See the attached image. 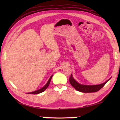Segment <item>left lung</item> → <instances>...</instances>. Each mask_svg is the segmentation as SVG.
Segmentation results:
<instances>
[{
    "label": "left lung",
    "mask_w": 120,
    "mask_h": 120,
    "mask_svg": "<svg viewBox=\"0 0 120 120\" xmlns=\"http://www.w3.org/2000/svg\"><path fill=\"white\" fill-rule=\"evenodd\" d=\"M107 80L106 82L103 83V84L97 85H82L77 82L76 80L74 79L73 78L72 74L69 78V82L70 84L71 85L72 87H74L75 89L79 91V92H82V93H94L96 92L97 91L102 88V87L104 86V85L106 84L107 82L110 79Z\"/></svg>",
    "instance_id": "obj_1"
}]
</instances>
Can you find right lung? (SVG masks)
Instances as JSON below:
<instances>
[{"mask_svg":"<svg viewBox=\"0 0 120 120\" xmlns=\"http://www.w3.org/2000/svg\"><path fill=\"white\" fill-rule=\"evenodd\" d=\"M52 76H53V75H52ZM52 76H51V77L49 79L47 83H46L45 86H43V87H42V88H41L40 89H38V90H36V91H34V92H33L28 93L27 94H40V93H41L43 92L44 90H45V89L48 88V87L49 86V85L50 83V81H51V79Z\"/></svg>","mask_w":120,"mask_h":120,"instance_id":"obj_1","label":"right lung"}]
</instances>
